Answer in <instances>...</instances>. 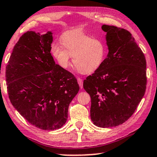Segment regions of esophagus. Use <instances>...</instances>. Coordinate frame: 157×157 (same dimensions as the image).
I'll use <instances>...</instances> for the list:
<instances>
[{"instance_id":"34e87169","label":"esophagus","mask_w":157,"mask_h":157,"mask_svg":"<svg viewBox=\"0 0 157 157\" xmlns=\"http://www.w3.org/2000/svg\"><path fill=\"white\" fill-rule=\"evenodd\" d=\"M78 83L79 86H80V88L82 89L83 88V80H82L81 78H78Z\"/></svg>"}]
</instances>
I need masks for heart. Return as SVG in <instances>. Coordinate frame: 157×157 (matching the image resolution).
Wrapping results in <instances>:
<instances>
[{"label":"heart","mask_w":157,"mask_h":157,"mask_svg":"<svg viewBox=\"0 0 157 157\" xmlns=\"http://www.w3.org/2000/svg\"><path fill=\"white\" fill-rule=\"evenodd\" d=\"M61 42L62 46L54 43L51 51L62 68L69 67L71 57L74 66L83 74H92L102 65L105 46L98 38H91L80 31H71L62 36Z\"/></svg>","instance_id":"heart-1"}]
</instances>
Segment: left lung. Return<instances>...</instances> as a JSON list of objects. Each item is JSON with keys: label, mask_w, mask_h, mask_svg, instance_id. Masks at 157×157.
<instances>
[{"label": "left lung", "mask_w": 157, "mask_h": 157, "mask_svg": "<svg viewBox=\"0 0 157 157\" xmlns=\"http://www.w3.org/2000/svg\"><path fill=\"white\" fill-rule=\"evenodd\" d=\"M107 56L83 81L90 96V118L100 128L117 126L135 112L146 90V59L131 33L104 25Z\"/></svg>", "instance_id": "1"}]
</instances>
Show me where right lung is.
<instances>
[{
  "label": "right lung",
  "mask_w": 157,
  "mask_h": 157,
  "mask_svg": "<svg viewBox=\"0 0 157 157\" xmlns=\"http://www.w3.org/2000/svg\"><path fill=\"white\" fill-rule=\"evenodd\" d=\"M52 33L29 31L16 43L6 66L10 102L29 123L45 131L59 129L79 90L71 72L55 64L50 53Z\"/></svg>",
  "instance_id": "1"
}]
</instances>
